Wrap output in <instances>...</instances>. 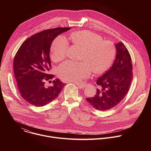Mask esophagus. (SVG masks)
I'll return each instance as SVG.
<instances>
[{
	"label": "esophagus",
	"instance_id": "esophagus-1",
	"mask_svg": "<svg viewBox=\"0 0 151 151\" xmlns=\"http://www.w3.org/2000/svg\"><path fill=\"white\" fill-rule=\"evenodd\" d=\"M75 83H76L78 85V87L79 88H83L85 87V84L83 83H76L75 82Z\"/></svg>",
	"mask_w": 151,
	"mask_h": 151
}]
</instances>
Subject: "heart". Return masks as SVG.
I'll return each mask as SVG.
<instances>
[{"label": "heart", "instance_id": "1", "mask_svg": "<svg viewBox=\"0 0 151 151\" xmlns=\"http://www.w3.org/2000/svg\"><path fill=\"white\" fill-rule=\"evenodd\" d=\"M72 44L82 48L79 57L81 61H66L61 64L58 69L60 78L67 82H79L89 77L91 71L100 75L109 68L115 55L113 43L104 40L101 36L87 30L75 32L70 35ZM52 57L55 61L65 58L69 51V42L63 36H57L52 45Z\"/></svg>", "mask_w": 151, "mask_h": 151}]
</instances>
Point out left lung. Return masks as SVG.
I'll list each match as a JSON object with an SVG mask.
<instances>
[{"mask_svg": "<svg viewBox=\"0 0 151 151\" xmlns=\"http://www.w3.org/2000/svg\"><path fill=\"white\" fill-rule=\"evenodd\" d=\"M116 55L113 66L96 80L97 91L86 99L95 109L105 111L118 104L128 92L133 79L130 53L122 42L115 45Z\"/></svg>", "mask_w": 151, "mask_h": 151, "instance_id": "left-lung-1", "label": "left lung"}]
</instances>
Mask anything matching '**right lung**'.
<instances>
[{"label": "right lung", "mask_w": 151, "mask_h": 151, "mask_svg": "<svg viewBox=\"0 0 151 151\" xmlns=\"http://www.w3.org/2000/svg\"><path fill=\"white\" fill-rule=\"evenodd\" d=\"M70 27L45 30L27 38L17 51L14 59V72L17 88L29 103L37 107L46 105L56 99L66 83L58 79L51 80L50 52L53 40ZM46 81L53 82L47 87Z\"/></svg>", "instance_id": "1"}]
</instances>
